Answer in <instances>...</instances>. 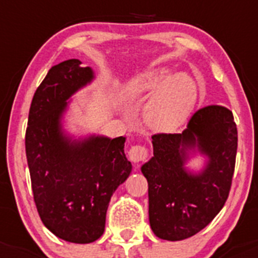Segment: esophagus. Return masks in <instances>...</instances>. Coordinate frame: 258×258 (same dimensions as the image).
Wrapping results in <instances>:
<instances>
[{
	"mask_svg": "<svg viewBox=\"0 0 258 258\" xmlns=\"http://www.w3.org/2000/svg\"><path fill=\"white\" fill-rule=\"evenodd\" d=\"M128 157L135 163L142 162L148 157L147 148L144 147V146H132L128 151Z\"/></svg>",
	"mask_w": 258,
	"mask_h": 258,
	"instance_id": "esophagus-1",
	"label": "esophagus"
}]
</instances>
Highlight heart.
I'll return each instance as SVG.
<instances>
[{"instance_id":"1","label":"heart","mask_w":258,"mask_h":258,"mask_svg":"<svg viewBox=\"0 0 258 258\" xmlns=\"http://www.w3.org/2000/svg\"><path fill=\"white\" fill-rule=\"evenodd\" d=\"M144 111L146 123L160 132L177 130L191 116L199 98L194 77L184 72L173 74L170 67H156L134 76L124 83L127 100L150 97Z\"/></svg>"}]
</instances>
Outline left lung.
<instances>
[{"label": "left lung", "instance_id": "8db88e82", "mask_svg": "<svg viewBox=\"0 0 258 258\" xmlns=\"http://www.w3.org/2000/svg\"><path fill=\"white\" fill-rule=\"evenodd\" d=\"M153 157L142 165L148 182V216L153 233L167 241L196 235L222 210L235 171L237 128L222 106L197 111L182 134L152 136ZM200 153L208 158L201 171L185 167Z\"/></svg>", "mask_w": 258, "mask_h": 258}]
</instances>
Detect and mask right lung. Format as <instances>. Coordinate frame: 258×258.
Wrapping results in <instances>:
<instances>
[{"label": "right lung", "mask_w": 258, "mask_h": 258, "mask_svg": "<svg viewBox=\"0 0 258 258\" xmlns=\"http://www.w3.org/2000/svg\"><path fill=\"white\" fill-rule=\"evenodd\" d=\"M72 58L51 67L33 95L26 156L33 199L43 225L61 240L90 243L102 236L111 196L132 165L124 137L75 139L63 128L71 97L95 80L91 67Z\"/></svg>", "instance_id": "add662e5"}]
</instances>
